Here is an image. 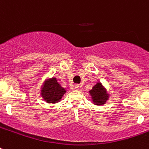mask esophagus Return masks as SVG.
I'll use <instances>...</instances> for the list:
<instances>
[{
	"label": "esophagus",
	"instance_id": "1",
	"mask_svg": "<svg viewBox=\"0 0 149 149\" xmlns=\"http://www.w3.org/2000/svg\"><path fill=\"white\" fill-rule=\"evenodd\" d=\"M74 87L76 90H79V89H80V87H81V86H80L79 84H76Z\"/></svg>",
	"mask_w": 149,
	"mask_h": 149
}]
</instances>
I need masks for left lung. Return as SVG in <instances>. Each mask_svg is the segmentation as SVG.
Masks as SVG:
<instances>
[{
	"instance_id": "left-lung-1",
	"label": "left lung",
	"mask_w": 149,
	"mask_h": 149,
	"mask_svg": "<svg viewBox=\"0 0 149 149\" xmlns=\"http://www.w3.org/2000/svg\"><path fill=\"white\" fill-rule=\"evenodd\" d=\"M89 94L91 97L92 103L98 106L104 105L110 99V94L107 93V89L100 81H98L96 85L92 87L91 91H89Z\"/></svg>"
}]
</instances>
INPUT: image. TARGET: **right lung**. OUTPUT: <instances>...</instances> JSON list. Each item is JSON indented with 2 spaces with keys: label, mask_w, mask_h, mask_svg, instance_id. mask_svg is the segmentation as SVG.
<instances>
[{
  "label": "right lung",
  "mask_w": 149,
  "mask_h": 149,
  "mask_svg": "<svg viewBox=\"0 0 149 149\" xmlns=\"http://www.w3.org/2000/svg\"><path fill=\"white\" fill-rule=\"evenodd\" d=\"M66 90L61 86L56 77H48L40 88V95L46 103L56 104L62 100Z\"/></svg>",
  "instance_id": "obj_1"
}]
</instances>
